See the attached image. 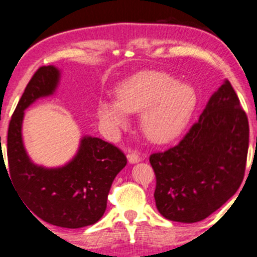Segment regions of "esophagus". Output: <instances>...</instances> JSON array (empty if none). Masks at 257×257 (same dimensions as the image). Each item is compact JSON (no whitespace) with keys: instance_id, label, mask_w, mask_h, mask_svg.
I'll return each instance as SVG.
<instances>
[{"instance_id":"esophagus-1","label":"esophagus","mask_w":257,"mask_h":257,"mask_svg":"<svg viewBox=\"0 0 257 257\" xmlns=\"http://www.w3.org/2000/svg\"><path fill=\"white\" fill-rule=\"evenodd\" d=\"M126 158H128V162L131 163V164H137V163H139L142 160V157L138 153H129V154L126 155Z\"/></svg>"}]
</instances>
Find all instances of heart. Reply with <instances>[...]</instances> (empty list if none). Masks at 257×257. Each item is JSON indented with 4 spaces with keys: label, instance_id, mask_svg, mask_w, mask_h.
I'll list each match as a JSON object with an SVG mask.
<instances>
[{
    "label": "heart",
    "instance_id": "b5f03b06",
    "mask_svg": "<svg viewBox=\"0 0 257 257\" xmlns=\"http://www.w3.org/2000/svg\"><path fill=\"white\" fill-rule=\"evenodd\" d=\"M198 103L195 88L167 73L144 71L121 82L116 99L100 98L97 113L113 133L126 128L129 113L142 112L144 136L155 144H167L181 136Z\"/></svg>",
    "mask_w": 257,
    "mask_h": 257
}]
</instances>
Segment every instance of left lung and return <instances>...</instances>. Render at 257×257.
<instances>
[{"label":"left lung","instance_id":"left-lung-1","mask_svg":"<svg viewBox=\"0 0 257 257\" xmlns=\"http://www.w3.org/2000/svg\"><path fill=\"white\" fill-rule=\"evenodd\" d=\"M247 150V116L225 79L183 141L150 155L158 211L178 222L206 219L240 188Z\"/></svg>","mask_w":257,"mask_h":257}]
</instances>
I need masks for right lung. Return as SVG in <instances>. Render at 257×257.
I'll list each match as a JSON object with an SVG mask.
<instances>
[{"instance_id":"add662e5","label":"right lung","mask_w":257,"mask_h":257,"mask_svg":"<svg viewBox=\"0 0 257 257\" xmlns=\"http://www.w3.org/2000/svg\"><path fill=\"white\" fill-rule=\"evenodd\" d=\"M61 77L58 67H41L26 87L10 121L7 174L35 219L79 229L95 224L103 216L110 186L126 165V158L114 145L83 136L76 154L66 164L48 168L31 159L22 138L25 110L38 99L56 94ZM0 158L2 160L4 155Z\"/></svg>"}]
</instances>
